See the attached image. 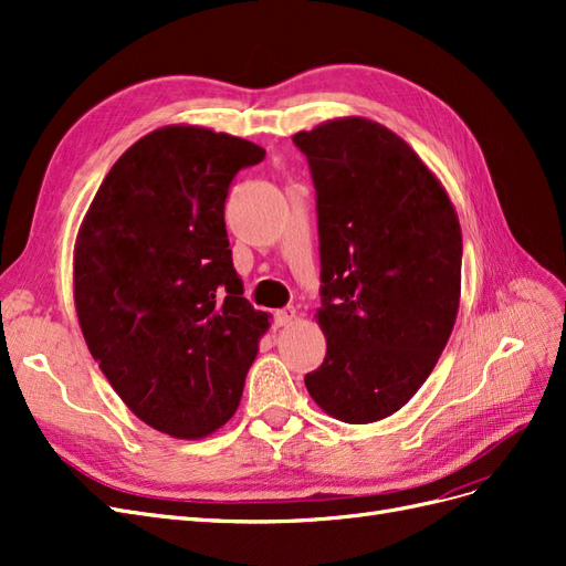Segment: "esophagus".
<instances>
[{"mask_svg":"<svg viewBox=\"0 0 566 566\" xmlns=\"http://www.w3.org/2000/svg\"><path fill=\"white\" fill-rule=\"evenodd\" d=\"M295 318H297L295 306H287V310L276 312V325H279V328H285V325H290Z\"/></svg>","mask_w":566,"mask_h":566,"instance_id":"34e87169","label":"esophagus"}]
</instances>
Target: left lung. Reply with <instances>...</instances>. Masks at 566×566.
Segmentation results:
<instances>
[{
	"instance_id": "obj_1",
	"label": "left lung",
	"mask_w": 566,
	"mask_h": 566,
	"mask_svg": "<svg viewBox=\"0 0 566 566\" xmlns=\"http://www.w3.org/2000/svg\"><path fill=\"white\" fill-rule=\"evenodd\" d=\"M312 167L321 238V368L304 375L325 413L366 424L430 378L460 306L462 233L437 175L368 117L293 136Z\"/></svg>"
}]
</instances>
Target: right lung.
Instances as JSON below:
<instances>
[{"label": "right lung", "instance_id": "obj_1", "mask_svg": "<svg viewBox=\"0 0 566 566\" xmlns=\"http://www.w3.org/2000/svg\"><path fill=\"white\" fill-rule=\"evenodd\" d=\"M264 148L200 125L142 136L111 167L73 252L84 342L132 413L202 439L238 410L269 331L241 290L224 202Z\"/></svg>", "mask_w": 566, "mask_h": 566}]
</instances>
